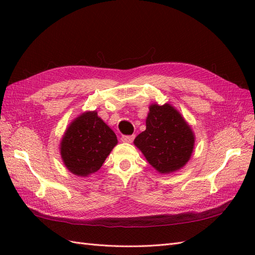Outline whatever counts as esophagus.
<instances>
[{"mask_svg":"<svg viewBox=\"0 0 255 255\" xmlns=\"http://www.w3.org/2000/svg\"><path fill=\"white\" fill-rule=\"evenodd\" d=\"M133 139H134V136H123L122 141L126 142V143H130L133 141Z\"/></svg>","mask_w":255,"mask_h":255,"instance_id":"34e87169","label":"esophagus"}]
</instances>
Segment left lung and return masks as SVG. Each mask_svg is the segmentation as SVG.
<instances>
[{"label":"left lung","mask_w":255,"mask_h":255,"mask_svg":"<svg viewBox=\"0 0 255 255\" xmlns=\"http://www.w3.org/2000/svg\"><path fill=\"white\" fill-rule=\"evenodd\" d=\"M145 160L161 174L181 170L191 159L195 145L192 127L169 103H152L145 119V130L133 141Z\"/></svg>","instance_id":"8db88e82"}]
</instances>
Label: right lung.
Segmentation results:
<instances>
[{"mask_svg": "<svg viewBox=\"0 0 255 255\" xmlns=\"http://www.w3.org/2000/svg\"><path fill=\"white\" fill-rule=\"evenodd\" d=\"M117 142L115 132L92 111L69 124L59 149L63 164L72 174L88 177L101 169Z\"/></svg>", "mask_w": 255, "mask_h": 255, "instance_id": "obj_1", "label": "right lung"}]
</instances>
